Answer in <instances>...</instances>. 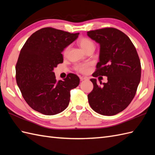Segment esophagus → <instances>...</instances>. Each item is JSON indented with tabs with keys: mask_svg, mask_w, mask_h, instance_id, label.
<instances>
[{
	"mask_svg": "<svg viewBox=\"0 0 155 155\" xmlns=\"http://www.w3.org/2000/svg\"><path fill=\"white\" fill-rule=\"evenodd\" d=\"M79 78H80V80L81 81H83V80H85V79H87V78L83 77V76H81Z\"/></svg>",
	"mask_w": 155,
	"mask_h": 155,
	"instance_id": "1",
	"label": "esophagus"
}]
</instances>
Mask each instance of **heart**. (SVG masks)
<instances>
[{
    "label": "heart",
    "instance_id": "obj_1",
    "mask_svg": "<svg viewBox=\"0 0 155 155\" xmlns=\"http://www.w3.org/2000/svg\"><path fill=\"white\" fill-rule=\"evenodd\" d=\"M78 43L79 46L81 47V48L83 50H85V51H87L88 50H90L91 48L95 49V45L94 43V42L90 39L87 38V37H81V38L79 39ZM68 50H69V46H68L67 48L64 49L63 51L64 55H66L68 53ZM88 67H89V64L88 63L79 64L76 65L75 69L79 72L86 73L88 71Z\"/></svg>",
    "mask_w": 155,
    "mask_h": 155
}]
</instances>
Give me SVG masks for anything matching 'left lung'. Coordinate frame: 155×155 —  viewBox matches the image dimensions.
<instances>
[{
    "mask_svg": "<svg viewBox=\"0 0 155 155\" xmlns=\"http://www.w3.org/2000/svg\"><path fill=\"white\" fill-rule=\"evenodd\" d=\"M87 35L100 45V61L92 76H105L108 80L101 87L96 79H91L94 88L88 103L98 114L115 115L127 107L137 92L141 78L138 53L129 37L114 28L89 31Z\"/></svg>",
    "mask_w": 155,
    "mask_h": 155,
    "instance_id": "1",
    "label": "left lung"
}]
</instances>
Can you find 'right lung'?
I'll return each instance as SVG.
<instances>
[{"mask_svg": "<svg viewBox=\"0 0 155 155\" xmlns=\"http://www.w3.org/2000/svg\"><path fill=\"white\" fill-rule=\"evenodd\" d=\"M79 34L44 28L34 33L22 46L15 67L16 81L31 109L55 115L68 107L70 91L79 85V78L70 73L63 81H57L53 70L63 62L62 51Z\"/></svg>", "mask_w": 155, "mask_h": 155, "instance_id": "obj_1", "label": "right lung"}]
</instances>
